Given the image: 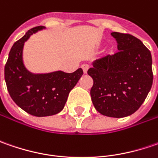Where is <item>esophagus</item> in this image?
<instances>
[{"label": "esophagus", "mask_w": 158, "mask_h": 158, "mask_svg": "<svg viewBox=\"0 0 158 158\" xmlns=\"http://www.w3.org/2000/svg\"><path fill=\"white\" fill-rule=\"evenodd\" d=\"M82 70H83V73H84V74H87V71H88L89 69V65L88 64H82Z\"/></svg>", "instance_id": "obj_1"}]
</instances>
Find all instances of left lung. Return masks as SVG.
I'll list each match as a JSON object with an SVG mask.
<instances>
[{
    "label": "left lung",
    "mask_w": 158,
    "mask_h": 158,
    "mask_svg": "<svg viewBox=\"0 0 158 158\" xmlns=\"http://www.w3.org/2000/svg\"><path fill=\"white\" fill-rule=\"evenodd\" d=\"M118 52L97 59L88 70L93 79L90 96L102 115L123 118L135 112L147 98L153 82L149 50L130 34L112 32Z\"/></svg>",
    "instance_id": "1"
}]
</instances>
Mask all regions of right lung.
I'll use <instances>...</instances> for the list:
<instances>
[{
  "mask_svg": "<svg viewBox=\"0 0 158 158\" xmlns=\"http://www.w3.org/2000/svg\"><path fill=\"white\" fill-rule=\"evenodd\" d=\"M44 26L28 31L13 45L4 69V77L11 98L23 111L37 117L57 114L65 106L70 90L83 75L82 69L73 72L54 71L34 74L25 68L23 60L24 43Z\"/></svg>",
  "mask_w": 158,
  "mask_h": 158,
  "instance_id": "1",
  "label": "right lung"
}]
</instances>
